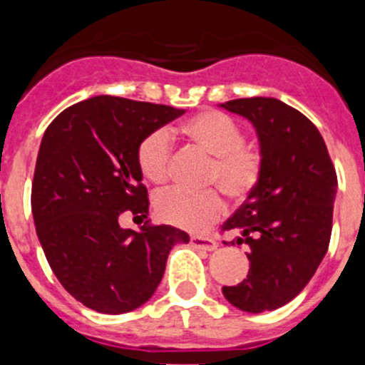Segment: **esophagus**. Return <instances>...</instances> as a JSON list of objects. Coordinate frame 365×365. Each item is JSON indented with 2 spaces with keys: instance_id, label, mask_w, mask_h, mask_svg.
Instances as JSON below:
<instances>
[{
  "instance_id": "1",
  "label": "esophagus",
  "mask_w": 365,
  "mask_h": 365,
  "mask_svg": "<svg viewBox=\"0 0 365 365\" xmlns=\"http://www.w3.org/2000/svg\"><path fill=\"white\" fill-rule=\"evenodd\" d=\"M190 245L195 248H202V250H215L217 248V241L214 237H202V235H192Z\"/></svg>"
}]
</instances>
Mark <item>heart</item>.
Returning a JSON list of instances; mask_svg holds the SVG:
<instances>
[{
  "mask_svg": "<svg viewBox=\"0 0 365 365\" xmlns=\"http://www.w3.org/2000/svg\"><path fill=\"white\" fill-rule=\"evenodd\" d=\"M170 133L188 138L190 143L212 155L206 182L217 188L230 201L241 202L257 188L265 157L257 148L245 144L241 125L221 111H202L193 115ZM166 130H155L140 140L137 148V164L144 179L163 185L170 177L172 164V137ZM225 205L215 190L192 192L186 188H170L155 197V212L168 225L190 232H202L222 215Z\"/></svg>",
  "mask_w": 365,
  "mask_h": 365,
  "instance_id": "obj_1",
  "label": "heart"
}]
</instances>
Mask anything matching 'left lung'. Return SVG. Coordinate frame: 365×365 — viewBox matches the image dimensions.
Segmentation results:
<instances>
[{
  "instance_id": "1",
  "label": "left lung",
  "mask_w": 365,
  "mask_h": 365,
  "mask_svg": "<svg viewBox=\"0 0 365 365\" xmlns=\"http://www.w3.org/2000/svg\"><path fill=\"white\" fill-rule=\"evenodd\" d=\"M222 108L252 122L265 157L259 185L221 227L248 245L247 278L222 294L245 312L283 307L311 282L333 230L336 172L320 131L278 98H237ZM228 245V241H222Z\"/></svg>"
}]
</instances>
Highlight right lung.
<instances>
[{"label": "right lung", "mask_w": 365, "mask_h": 365, "mask_svg": "<svg viewBox=\"0 0 365 365\" xmlns=\"http://www.w3.org/2000/svg\"><path fill=\"white\" fill-rule=\"evenodd\" d=\"M182 113L104 95L63 109L45 130L31 193L38 240L58 282L93 311L140 307L159 287L173 245L190 241L170 225H118L125 212L148 217L138 144Z\"/></svg>", "instance_id": "right-lung-1"}]
</instances>
